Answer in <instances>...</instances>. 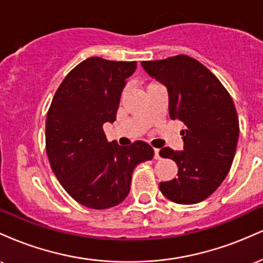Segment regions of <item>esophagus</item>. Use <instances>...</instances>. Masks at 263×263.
<instances>
[{"label": "esophagus", "instance_id": "1", "mask_svg": "<svg viewBox=\"0 0 263 263\" xmlns=\"http://www.w3.org/2000/svg\"><path fill=\"white\" fill-rule=\"evenodd\" d=\"M159 158H161V156H159V149L155 148V159H159Z\"/></svg>", "mask_w": 263, "mask_h": 263}]
</instances>
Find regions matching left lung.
Segmentation results:
<instances>
[{
    "instance_id": "1",
    "label": "left lung",
    "mask_w": 263,
    "mask_h": 263,
    "mask_svg": "<svg viewBox=\"0 0 263 263\" xmlns=\"http://www.w3.org/2000/svg\"><path fill=\"white\" fill-rule=\"evenodd\" d=\"M141 64L167 87L171 119L184 123L183 151H159L178 165V177L159 183V190L177 204L200 203L224 182L234 161L240 129L234 101L218 78L188 55Z\"/></svg>"
}]
</instances>
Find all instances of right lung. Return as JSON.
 <instances>
[{"instance_id":"right-lung-1","label":"right lung","mask_w":263,"mask_h":263,"mask_svg":"<svg viewBox=\"0 0 263 263\" xmlns=\"http://www.w3.org/2000/svg\"><path fill=\"white\" fill-rule=\"evenodd\" d=\"M136 68V62L87 58L64 78L48 110L50 167L65 192L84 206L99 210L122 203L136 165L155 156L143 141L126 147L110 143L102 127L116 120L126 79Z\"/></svg>"}]
</instances>
